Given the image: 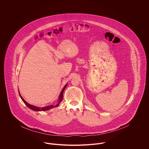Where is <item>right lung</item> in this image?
<instances>
[{
  "label": "right lung",
  "instance_id": "1",
  "mask_svg": "<svg viewBox=\"0 0 149 149\" xmlns=\"http://www.w3.org/2000/svg\"><path fill=\"white\" fill-rule=\"evenodd\" d=\"M67 85H68V84H66V85H65V86L63 88V90L61 91V93H60V96H59V99H58V103L57 105H56V106H54V105H51V106H49L44 107H42V108L34 106L31 105V104H29L27 102H26L23 99V98L22 97L21 95V94H20V93H19V96H20V97H21L22 101H23V102H24V103L26 105V106L27 107H29L30 109H32V110H33V111H44L49 110V109H51V108H54V107H57L60 104V103L61 102V101H62V100H63V93H64V90H65V89L66 88Z\"/></svg>",
  "mask_w": 149,
  "mask_h": 149
}]
</instances>
